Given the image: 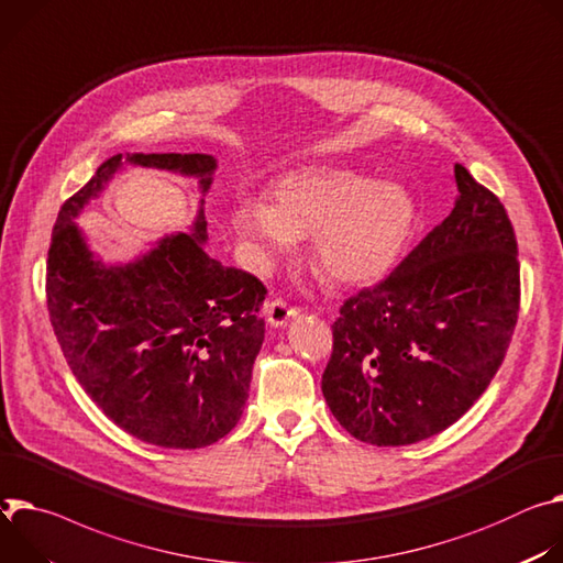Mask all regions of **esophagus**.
Returning <instances> with one entry per match:
<instances>
[{
    "label": "esophagus",
    "mask_w": 563,
    "mask_h": 563,
    "mask_svg": "<svg viewBox=\"0 0 563 563\" xmlns=\"http://www.w3.org/2000/svg\"><path fill=\"white\" fill-rule=\"evenodd\" d=\"M264 313H266L268 324L279 329V327H286V322L297 316V308L288 306L284 299H273L264 306Z\"/></svg>",
    "instance_id": "34e87169"
}]
</instances>
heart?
Returning a JSON list of instances; mask_svg holds the SVG:
<instances>
[{"instance_id":"1","label":"heart","mask_w":563,"mask_h":563,"mask_svg":"<svg viewBox=\"0 0 563 563\" xmlns=\"http://www.w3.org/2000/svg\"><path fill=\"white\" fill-rule=\"evenodd\" d=\"M275 206L236 199L230 221L260 264L286 253L308 234L313 266L333 284H364L380 277L398 257L416 219L405 187L373 183L333 165L288 172L275 183Z\"/></svg>"}]
</instances>
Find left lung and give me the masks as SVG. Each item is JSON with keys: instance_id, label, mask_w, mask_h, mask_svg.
I'll return each mask as SVG.
<instances>
[{"instance_id": "obj_1", "label": "left lung", "mask_w": 563, "mask_h": 563, "mask_svg": "<svg viewBox=\"0 0 563 563\" xmlns=\"http://www.w3.org/2000/svg\"><path fill=\"white\" fill-rule=\"evenodd\" d=\"M459 199L396 271L349 297L333 322L322 394L362 443L400 448L454 424L510 346L517 236L504 203L454 165Z\"/></svg>"}]
</instances>
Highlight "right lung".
Here are the masks:
<instances>
[{
  "label": "right lung",
  "mask_w": 563,
  "mask_h": 563,
  "mask_svg": "<svg viewBox=\"0 0 563 563\" xmlns=\"http://www.w3.org/2000/svg\"><path fill=\"white\" fill-rule=\"evenodd\" d=\"M122 161L197 176L201 195L217 161L208 154H122L57 212L46 262V306L55 338L89 398L120 429L167 448L217 443L239 422L264 342L266 286L221 266L203 243V199L190 232L163 236L132 264L93 257L76 217Z\"/></svg>",
  "instance_id": "obj_1"
}]
</instances>
